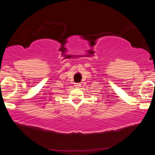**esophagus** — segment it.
<instances>
[{
	"mask_svg": "<svg viewBox=\"0 0 155 155\" xmlns=\"http://www.w3.org/2000/svg\"><path fill=\"white\" fill-rule=\"evenodd\" d=\"M74 86H75V87L79 88V87H81V84L76 83V84H74Z\"/></svg>",
	"mask_w": 155,
	"mask_h": 155,
	"instance_id": "obj_1",
	"label": "esophagus"
}]
</instances>
